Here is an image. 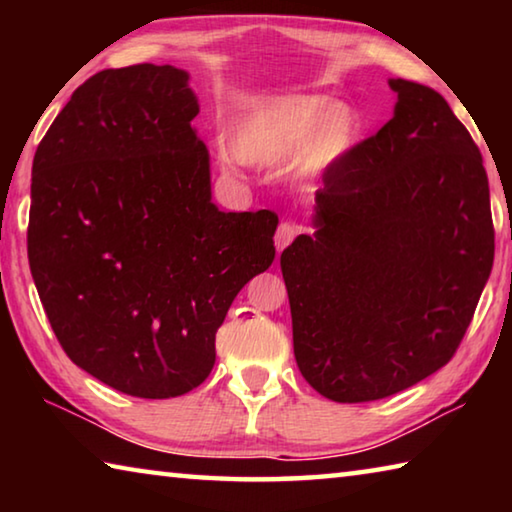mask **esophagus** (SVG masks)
Here are the masks:
<instances>
[{"label":"esophagus","mask_w":512,"mask_h":512,"mask_svg":"<svg viewBox=\"0 0 512 512\" xmlns=\"http://www.w3.org/2000/svg\"><path fill=\"white\" fill-rule=\"evenodd\" d=\"M298 235V228L293 223H280L277 225V232H275V250L280 253V250L287 248L293 239H296Z\"/></svg>","instance_id":"obj_1"}]
</instances>
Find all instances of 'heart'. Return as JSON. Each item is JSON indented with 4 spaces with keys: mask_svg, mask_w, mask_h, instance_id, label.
Masks as SVG:
<instances>
[{
    "mask_svg": "<svg viewBox=\"0 0 512 512\" xmlns=\"http://www.w3.org/2000/svg\"><path fill=\"white\" fill-rule=\"evenodd\" d=\"M357 112L323 94H289L257 101L230 133V146L221 149L223 167L246 164L273 167L296 158L298 180H316L339 167L359 142Z\"/></svg>",
    "mask_w": 512,
    "mask_h": 512,
    "instance_id": "heart-1",
    "label": "heart"
}]
</instances>
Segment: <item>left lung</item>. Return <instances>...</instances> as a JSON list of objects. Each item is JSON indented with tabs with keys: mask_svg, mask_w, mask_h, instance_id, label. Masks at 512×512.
<instances>
[{
	"mask_svg": "<svg viewBox=\"0 0 512 512\" xmlns=\"http://www.w3.org/2000/svg\"><path fill=\"white\" fill-rule=\"evenodd\" d=\"M393 119L325 173L284 248L293 354L332 402L381 400L454 357L495 259L483 158L449 103L388 79Z\"/></svg>",
	"mask_w": 512,
	"mask_h": 512,
	"instance_id": "obj_1",
	"label": "left lung"
}]
</instances>
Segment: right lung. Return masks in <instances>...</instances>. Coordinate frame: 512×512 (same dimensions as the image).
<instances>
[{"instance_id": "right-lung-1", "label": "right lung", "mask_w": 512, "mask_h": 512, "mask_svg": "<svg viewBox=\"0 0 512 512\" xmlns=\"http://www.w3.org/2000/svg\"><path fill=\"white\" fill-rule=\"evenodd\" d=\"M196 115L185 69H103L33 158L29 266L51 329L76 366L146 400L203 384L232 300L275 259L273 212L212 203Z\"/></svg>"}]
</instances>
